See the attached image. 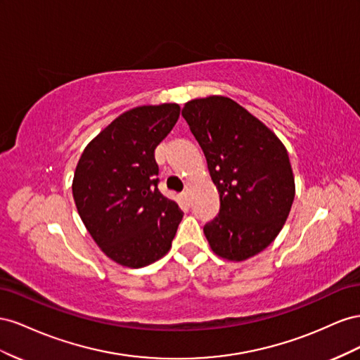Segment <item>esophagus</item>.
I'll list each match as a JSON object with an SVG mask.
<instances>
[{
	"label": "esophagus",
	"mask_w": 360,
	"mask_h": 360,
	"mask_svg": "<svg viewBox=\"0 0 360 360\" xmlns=\"http://www.w3.org/2000/svg\"><path fill=\"white\" fill-rule=\"evenodd\" d=\"M181 198L184 199V202H186L187 205H190V203H191V193H190V190H188V188L184 190V191L181 193Z\"/></svg>",
	"instance_id": "obj_1"
}]
</instances>
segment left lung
<instances>
[{
  "label": "left lung",
  "mask_w": 360,
  "mask_h": 360,
  "mask_svg": "<svg viewBox=\"0 0 360 360\" xmlns=\"http://www.w3.org/2000/svg\"><path fill=\"white\" fill-rule=\"evenodd\" d=\"M182 117L196 137L220 193V211L203 226L215 255L244 261L281 232L295 187L288 152L261 120L224 96L193 99Z\"/></svg>",
  "instance_id": "obj_1"
}]
</instances>
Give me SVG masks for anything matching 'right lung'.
Here are the masks:
<instances>
[{
	"label": "right lung",
	"instance_id": "1",
	"mask_svg": "<svg viewBox=\"0 0 360 360\" xmlns=\"http://www.w3.org/2000/svg\"><path fill=\"white\" fill-rule=\"evenodd\" d=\"M178 104L123 112L81 155L72 193L81 220L108 258L145 266L170 249L182 220L179 205L158 190L155 148L179 117Z\"/></svg>",
	"mask_w": 360,
	"mask_h": 360
}]
</instances>
